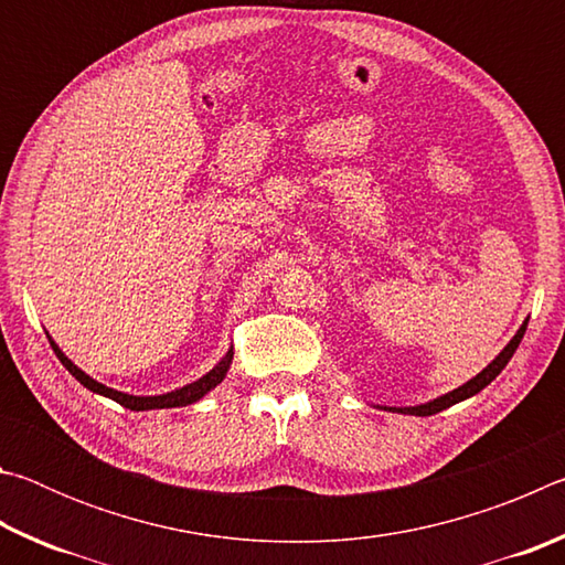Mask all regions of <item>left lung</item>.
Listing matches in <instances>:
<instances>
[{
    "label": "left lung",
    "mask_w": 565,
    "mask_h": 565,
    "mask_svg": "<svg viewBox=\"0 0 565 565\" xmlns=\"http://www.w3.org/2000/svg\"><path fill=\"white\" fill-rule=\"evenodd\" d=\"M525 327H529V319H525V321L521 323V329L515 331V337H513L509 343H505V349L499 353V356H495V359L489 363V366H486V369L481 371V374H476L471 381H466L463 386L448 391V394L438 396V398H434V401H428V404H420V406H376V408L394 411V414H408V416H431V414H438V411H444V408H448V406L458 404V401H466V398L476 396L478 391H483V388L489 386L491 381H493L495 376H499L501 371L505 369V363L511 361L515 349H519V343H521L523 333H525Z\"/></svg>",
    "instance_id": "8db88e82"
}]
</instances>
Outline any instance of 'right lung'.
<instances>
[{"instance_id":"right-lung-1","label":"right lung","mask_w":565,"mask_h":565,"mask_svg":"<svg viewBox=\"0 0 565 565\" xmlns=\"http://www.w3.org/2000/svg\"><path fill=\"white\" fill-rule=\"evenodd\" d=\"M50 343H52V349H54L56 356H60V361L64 363V369L70 371V374H72L76 381H79V384H82L84 388H89V391H94V394H99V396H107V398H111V401H117V404H121L124 408H129V411L177 408V406L194 404V401L204 398V396L209 394V391L222 384L224 376H226V371H228V366H232V359H234V349H228V351L224 353V356H222V361H218L216 366H214L212 371H209V374H204L202 379H196V381H191V384H186V386L169 391V394H159V396H131V394H124V391L109 388V386L99 384V381H94L89 374H84V371H82L79 366H74V363L64 356V351H62L60 347H56V343L52 341V337H50Z\"/></svg>"}]
</instances>
